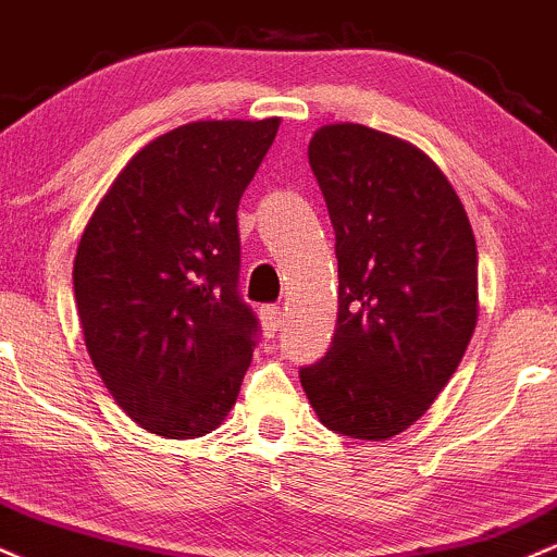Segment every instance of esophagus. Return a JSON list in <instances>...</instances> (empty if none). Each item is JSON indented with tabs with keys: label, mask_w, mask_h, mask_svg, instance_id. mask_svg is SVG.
Returning <instances> with one entry per match:
<instances>
[{
	"label": "esophagus",
	"mask_w": 557,
	"mask_h": 557,
	"mask_svg": "<svg viewBox=\"0 0 557 557\" xmlns=\"http://www.w3.org/2000/svg\"><path fill=\"white\" fill-rule=\"evenodd\" d=\"M260 321H262V331H265L268 336H276V331L281 329V308H278V305H262Z\"/></svg>",
	"instance_id": "obj_1"
}]
</instances>
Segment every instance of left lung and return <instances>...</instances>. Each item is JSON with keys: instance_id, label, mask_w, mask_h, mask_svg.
<instances>
[{"instance_id": "1", "label": "left lung", "mask_w": 557, "mask_h": 557, "mask_svg": "<svg viewBox=\"0 0 557 557\" xmlns=\"http://www.w3.org/2000/svg\"><path fill=\"white\" fill-rule=\"evenodd\" d=\"M308 158L336 234L339 312L329 352L299 381L326 429L389 440L463 360L479 312L476 239L413 144L336 123L315 131Z\"/></svg>"}]
</instances>
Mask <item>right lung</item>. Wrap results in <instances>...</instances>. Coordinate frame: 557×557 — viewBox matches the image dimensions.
<instances>
[{"instance_id": "add662e5", "label": "right lung", "mask_w": 557, "mask_h": 557, "mask_svg": "<svg viewBox=\"0 0 557 557\" xmlns=\"http://www.w3.org/2000/svg\"><path fill=\"white\" fill-rule=\"evenodd\" d=\"M278 117L199 121L134 154L86 226L73 289L115 403L168 440L210 434L239 395L260 321L239 292V199Z\"/></svg>"}]
</instances>
